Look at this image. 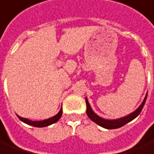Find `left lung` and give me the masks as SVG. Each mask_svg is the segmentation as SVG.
I'll return each instance as SVG.
<instances>
[{
  "instance_id": "obj_1",
  "label": "left lung",
  "mask_w": 154,
  "mask_h": 154,
  "mask_svg": "<svg viewBox=\"0 0 154 154\" xmlns=\"http://www.w3.org/2000/svg\"><path fill=\"white\" fill-rule=\"evenodd\" d=\"M147 96L145 97L143 102L142 103L140 106L138 107L137 110H135L133 112L130 113L129 115L123 117V118H118V119H114V120H107V119H104V118H100L99 116L96 114L95 112L92 110L90 104L88 103V99L86 98V104H87V114H88V118L92 120V122H96L97 124H98L101 127H103L104 128H107V129H115V128H121L122 126H124L127 124L128 122H131L132 120H133L134 118L137 117L139 113L141 112V111L143 109V107L144 106L145 102L147 99Z\"/></svg>"
}]
</instances>
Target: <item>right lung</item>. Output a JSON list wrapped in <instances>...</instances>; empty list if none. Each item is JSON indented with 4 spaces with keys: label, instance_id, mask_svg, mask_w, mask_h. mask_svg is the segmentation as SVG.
I'll return each instance as SVG.
<instances>
[{
    "label": "right lung",
    "instance_id": "right-lung-1",
    "mask_svg": "<svg viewBox=\"0 0 154 154\" xmlns=\"http://www.w3.org/2000/svg\"><path fill=\"white\" fill-rule=\"evenodd\" d=\"M62 114V108H61V110L59 111V112L57 115H55L54 117L52 118H48V119H46V120H42V121H32V120H29L27 118H21L20 116L17 115V117L19 118V119L25 123L28 124V125L34 126V127H37V128H43V127H47V126L51 125V124H53L55 122H57L58 121L59 119L61 118Z\"/></svg>",
    "mask_w": 154,
    "mask_h": 154
}]
</instances>
